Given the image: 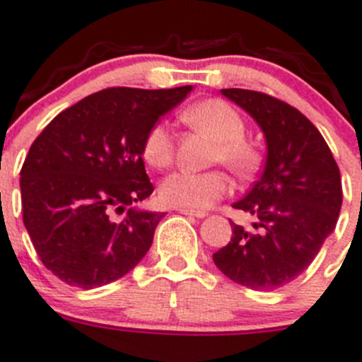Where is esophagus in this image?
Listing matches in <instances>:
<instances>
[{
  "label": "esophagus",
  "instance_id": "esophagus-1",
  "mask_svg": "<svg viewBox=\"0 0 362 362\" xmlns=\"http://www.w3.org/2000/svg\"><path fill=\"white\" fill-rule=\"evenodd\" d=\"M179 214L183 215H190V217H197V218H204L206 217V211H201V210H188V208H177Z\"/></svg>",
  "mask_w": 362,
  "mask_h": 362
}]
</instances>
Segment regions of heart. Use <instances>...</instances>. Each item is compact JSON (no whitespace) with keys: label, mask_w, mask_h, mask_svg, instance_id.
<instances>
[{"label":"heart","mask_w":362,"mask_h":362,"mask_svg":"<svg viewBox=\"0 0 362 362\" xmlns=\"http://www.w3.org/2000/svg\"><path fill=\"white\" fill-rule=\"evenodd\" d=\"M183 120L192 127L210 134L217 147L214 161H222L237 175H251L260 163V152L244 140L246 124L242 116L222 100H204L183 112ZM174 158V136L167 122H158L148 129L144 140V159L151 167L163 168ZM231 181L224 172L177 170L168 174L159 185V197L168 206L201 210L230 194Z\"/></svg>","instance_id":"heart-1"}]
</instances>
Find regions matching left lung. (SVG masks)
<instances>
[{"mask_svg": "<svg viewBox=\"0 0 362 362\" xmlns=\"http://www.w3.org/2000/svg\"><path fill=\"white\" fill-rule=\"evenodd\" d=\"M260 125L267 158L260 179L233 208L253 215L251 230L231 222V240L214 253L230 280L273 291L300 276L339 217L341 174L327 141L296 107L250 89H221Z\"/></svg>", "mask_w": 362, "mask_h": 362, "instance_id": "8db88e82", "label": "left lung"}]
</instances>
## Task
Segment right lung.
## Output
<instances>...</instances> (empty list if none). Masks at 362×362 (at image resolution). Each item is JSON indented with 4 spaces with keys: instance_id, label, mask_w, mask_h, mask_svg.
Returning <instances> with one entry per match:
<instances>
[{
    "instance_id": "add662e5",
    "label": "right lung",
    "mask_w": 362,
    "mask_h": 362,
    "mask_svg": "<svg viewBox=\"0 0 362 362\" xmlns=\"http://www.w3.org/2000/svg\"><path fill=\"white\" fill-rule=\"evenodd\" d=\"M190 91L102 89L59 112L35 138L19 181L23 222L55 276L100 287L125 276L151 250L165 214L134 206L154 192L144 140ZM112 211L126 217L112 221Z\"/></svg>"
}]
</instances>
